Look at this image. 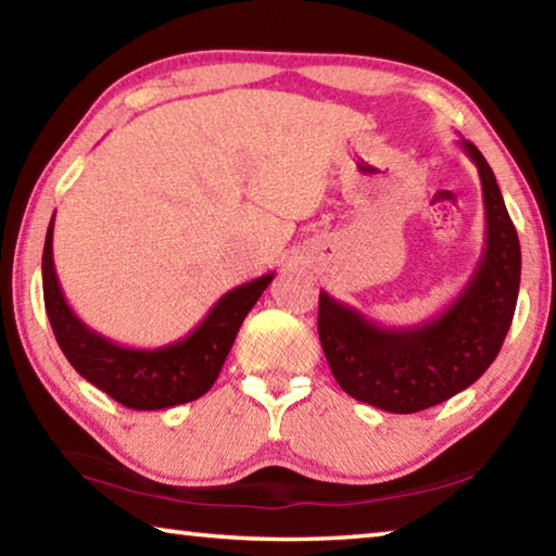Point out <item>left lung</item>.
<instances>
[{"label":"left lung","mask_w":556,"mask_h":556,"mask_svg":"<svg viewBox=\"0 0 556 556\" xmlns=\"http://www.w3.org/2000/svg\"><path fill=\"white\" fill-rule=\"evenodd\" d=\"M478 166L485 248L454 304L409 328H384L331 294L318 296V338L336 382L372 407L412 414L446 402L491 368L510 331L520 291V240L493 168L460 139Z\"/></svg>","instance_id":"1"}]
</instances>
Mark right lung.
<instances>
[{
	"mask_svg": "<svg viewBox=\"0 0 556 556\" xmlns=\"http://www.w3.org/2000/svg\"><path fill=\"white\" fill-rule=\"evenodd\" d=\"M55 215V213H53ZM43 304L63 355L90 384L129 409H166L193 402L213 388L244 316L257 304L275 271L230 289L181 341L162 348H127L92 331L65 301L53 265V218L46 232Z\"/></svg>",
	"mask_w": 556,
	"mask_h": 556,
	"instance_id": "add662e5",
	"label": "right lung"
}]
</instances>
